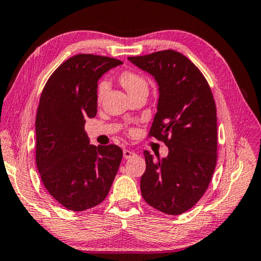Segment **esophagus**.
Segmentation results:
<instances>
[{
	"label": "esophagus",
	"mask_w": 261,
	"mask_h": 261,
	"mask_svg": "<svg viewBox=\"0 0 261 261\" xmlns=\"http://www.w3.org/2000/svg\"><path fill=\"white\" fill-rule=\"evenodd\" d=\"M135 151H133V150H128V149H125L123 150V158L125 159H129L132 157L135 156Z\"/></svg>",
	"instance_id": "obj_1"
}]
</instances>
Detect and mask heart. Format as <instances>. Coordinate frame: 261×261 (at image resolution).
<instances>
[{"instance_id": "1", "label": "heart", "mask_w": 261, "mask_h": 261, "mask_svg": "<svg viewBox=\"0 0 261 261\" xmlns=\"http://www.w3.org/2000/svg\"><path fill=\"white\" fill-rule=\"evenodd\" d=\"M119 82H120L121 86L123 88L126 89V91L129 95L136 93V91L140 90V89H144L147 88V80L144 79V77L138 73L136 71L133 70H125L120 73V75H119ZM108 82L107 81H99L98 85H97V91H96V94H97V98L98 99H102L105 94H107L108 91Z\"/></svg>"}]
</instances>
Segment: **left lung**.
I'll list each match as a JSON object with an SVG mask.
<instances>
[{
    "mask_svg": "<svg viewBox=\"0 0 261 261\" xmlns=\"http://www.w3.org/2000/svg\"><path fill=\"white\" fill-rule=\"evenodd\" d=\"M158 85L157 113L149 135L167 145L165 158L145 150L141 193L168 216L188 211L202 198L217 164V109L206 79L175 50L128 57Z\"/></svg>",
    "mask_w": 261,
    "mask_h": 261,
    "instance_id": "obj_1",
    "label": "left lung"
}]
</instances>
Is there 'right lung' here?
<instances>
[{"label":"right lung","instance_id":"right-lung-1","mask_svg":"<svg viewBox=\"0 0 261 261\" xmlns=\"http://www.w3.org/2000/svg\"><path fill=\"white\" fill-rule=\"evenodd\" d=\"M119 59L80 54L68 58L45 84L36 113V166L49 194L72 211L107 197L120 166L118 145H93L85 132L97 113V82Z\"/></svg>","mask_w":261,"mask_h":261}]
</instances>
